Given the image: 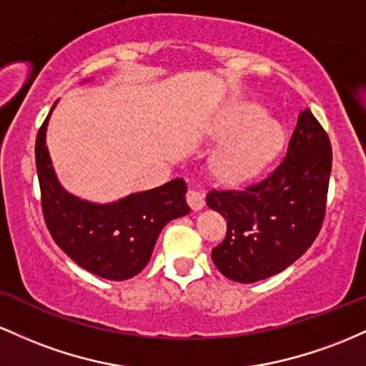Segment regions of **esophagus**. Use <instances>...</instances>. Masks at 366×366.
<instances>
[{
  "instance_id": "esophagus-1",
  "label": "esophagus",
  "mask_w": 366,
  "mask_h": 366,
  "mask_svg": "<svg viewBox=\"0 0 366 366\" xmlns=\"http://www.w3.org/2000/svg\"><path fill=\"white\" fill-rule=\"evenodd\" d=\"M187 202L190 205L194 211H200V209L204 207L205 200H204V195L200 194L199 190H195V188H188L187 192Z\"/></svg>"
}]
</instances>
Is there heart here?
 Here are the masks:
<instances>
[{
	"mask_svg": "<svg viewBox=\"0 0 366 366\" xmlns=\"http://www.w3.org/2000/svg\"><path fill=\"white\" fill-rule=\"evenodd\" d=\"M221 139H237L221 155L219 172L229 182H244L261 172L283 147V129L262 107L244 104L233 109L217 129Z\"/></svg>",
	"mask_w": 366,
	"mask_h": 366,
	"instance_id": "b5f03b06",
	"label": "heart"
}]
</instances>
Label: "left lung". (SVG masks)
<instances>
[{
  "label": "left lung",
  "instance_id": "obj_1",
  "mask_svg": "<svg viewBox=\"0 0 366 366\" xmlns=\"http://www.w3.org/2000/svg\"><path fill=\"white\" fill-rule=\"evenodd\" d=\"M332 145L310 109L299 114L285 157L259 182L212 188L205 202L227 219V237L212 261L233 282L273 277L302 256L327 211Z\"/></svg>",
  "mask_w": 366,
  "mask_h": 366
}]
</instances>
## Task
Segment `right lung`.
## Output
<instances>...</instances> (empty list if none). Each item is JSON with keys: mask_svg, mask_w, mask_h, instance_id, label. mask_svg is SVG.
<instances>
[{"mask_svg": "<svg viewBox=\"0 0 366 366\" xmlns=\"http://www.w3.org/2000/svg\"><path fill=\"white\" fill-rule=\"evenodd\" d=\"M50 114L36 137V169L44 223L55 244L89 273L128 280L149 262L159 233L171 219L190 212L183 178L133 194L116 204L94 205L69 195L53 172L46 143Z\"/></svg>", "mask_w": 366, "mask_h": 366, "instance_id": "add662e5", "label": "right lung"}]
</instances>
